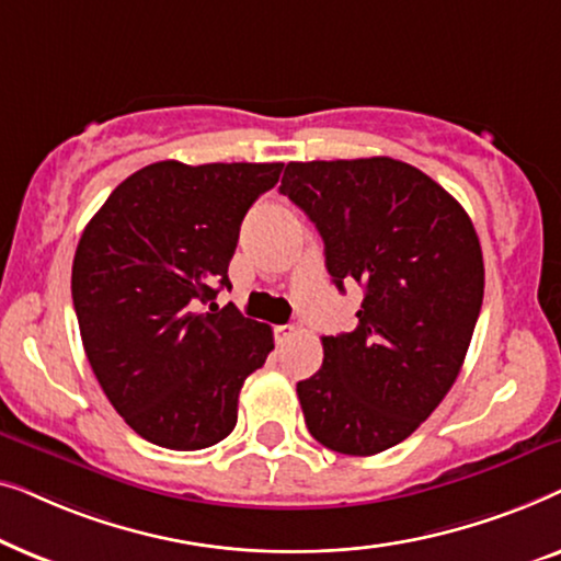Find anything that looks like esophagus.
<instances>
[{"mask_svg": "<svg viewBox=\"0 0 561 561\" xmlns=\"http://www.w3.org/2000/svg\"><path fill=\"white\" fill-rule=\"evenodd\" d=\"M294 334H296V327H294V324H280V327H275V342H278V344H286Z\"/></svg>", "mask_w": 561, "mask_h": 561, "instance_id": "esophagus-1", "label": "esophagus"}]
</instances>
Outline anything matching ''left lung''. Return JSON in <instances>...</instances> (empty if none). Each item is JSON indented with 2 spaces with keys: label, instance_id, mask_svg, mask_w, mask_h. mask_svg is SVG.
<instances>
[{
  "label": "left lung",
  "instance_id": "8db88e82",
  "mask_svg": "<svg viewBox=\"0 0 561 561\" xmlns=\"http://www.w3.org/2000/svg\"><path fill=\"white\" fill-rule=\"evenodd\" d=\"M280 194L317 225L336 288H365L355 332L324 336L321 370L296 386L306 426L340 455H378L455 386L485 290L478 232L439 183L386 156L288 163Z\"/></svg>",
  "mask_w": 561,
  "mask_h": 561
}]
</instances>
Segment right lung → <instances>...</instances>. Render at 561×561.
Instances as JSON below:
<instances>
[{
  "mask_svg": "<svg viewBox=\"0 0 561 561\" xmlns=\"http://www.w3.org/2000/svg\"><path fill=\"white\" fill-rule=\"evenodd\" d=\"M283 163L160 160L112 191L83 229L71 294L99 386L135 434L194 451L232 434L242 382L263 367L273 329L232 304L227 267L255 198Z\"/></svg>",
  "mask_w": 561,
  "mask_h": 561,
  "instance_id": "add662e5",
  "label": "right lung"
}]
</instances>
